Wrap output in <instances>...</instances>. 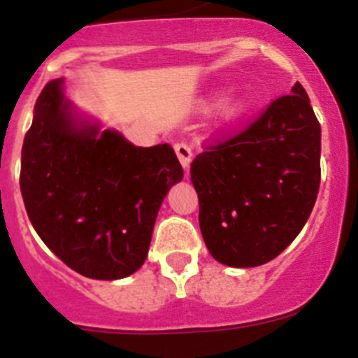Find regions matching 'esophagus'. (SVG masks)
I'll use <instances>...</instances> for the list:
<instances>
[{"label": "esophagus", "instance_id": "esophagus-1", "mask_svg": "<svg viewBox=\"0 0 358 358\" xmlns=\"http://www.w3.org/2000/svg\"><path fill=\"white\" fill-rule=\"evenodd\" d=\"M173 150H176L177 159L182 164V169L188 172L189 163H192V156H194V154H192V147H189L188 143H185V141H179V143L173 145Z\"/></svg>", "mask_w": 358, "mask_h": 358}]
</instances>
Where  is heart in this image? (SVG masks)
I'll return each mask as SVG.
<instances>
[{
    "label": "heart",
    "instance_id": "1",
    "mask_svg": "<svg viewBox=\"0 0 358 358\" xmlns=\"http://www.w3.org/2000/svg\"><path fill=\"white\" fill-rule=\"evenodd\" d=\"M211 100H208L206 106H211ZM249 107H251V100L243 94H233V96L226 98L220 106V120L224 123H235L240 118L248 115Z\"/></svg>",
    "mask_w": 358,
    "mask_h": 358
}]
</instances>
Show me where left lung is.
<instances>
[{"label": "left lung", "instance_id": "left-lung-1", "mask_svg": "<svg viewBox=\"0 0 358 358\" xmlns=\"http://www.w3.org/2000/svg\"><path fill=\"white\" fill-rule=\"evenodd\" d=\"M208 251L229 267H258L289 248L321 182V125L303 85L274 100L242 134L192 163Z\"/></svg>", "mask_w": 358, "mask_h": 358}]
</instances>
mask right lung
<instances>
[{
    "label": "right lung",
    "mask_w": 358,
    "mask_h": 358,
    "mask_svg": "<svg viewBox=\"0 0 358 358\" xmlns=\"http://www.w3.org/2000/svg\"><path fill=\"white\" fill-rule=\"evenodd\" d=\"M182 166L169 143L136 147L82 115L64 78L46 84L21 152L31 226L68 267L93 280L134 274L150 248L161 202Z\"/></svg>",
    "instance_id": "obj_1"
}]
</instances>
